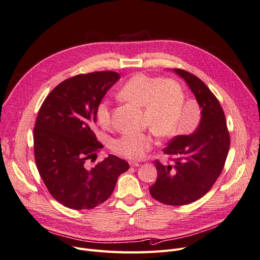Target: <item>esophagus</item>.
<instances>
[{"instance_id": "34e87169", "label": "esophagus", "mask_w": 260, "mask_h": 260, "mask_svg": "<svg viewBox=\"0 0 260 260\" xmlns=\"http://www.w3.org/2000/svg\"><path fill=\"white\" fill-rule=\"evenodd\" d=\"M128 163H129V166H131L132 168H137V167L140 166V163L137 162V161H129Z\"/></svg>"}]
</instances>
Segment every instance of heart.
I'll return each mask as SVG.
<instances>
[{"label":"heart","instance_id":"obj_1","mask_svg":"<svg viewBox=\"0 0 260 260\" xmlns=\"http://www.w3.org/2000/svg\"><path fill=\"white\" fill-rule=\"evenodd\" d=\"M121 98L144 107V123L162 138H170L180 129V117L185 102L178 81L146 74L131 77L119 91ZM95 119L103 128L112 124L109 102L102 100L95 107ZM154 145L151 134L124 133L113 141V151L127 159L142 158Z\"/></svg>","mask_w":260,"mask_h":260}]
</instances>
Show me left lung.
<instances>
[{
    "mask_svg": "<svg viewBox=\"0 0 260 260\" xmlns=\"http://www.w3.org/2000/svg\"><path fill=\"white\" fill-rule=\"evenodd\" d=\"M174 72L195 94L201 119L193 134L176 136L163 148L169 162L154 161L157 180L149 193L163 204L183 206L206 195L220 176L230 149V133L223 109L210 88L184 70L174 68Z\"/></svg>",
    "mask_w": 260,
    "mask_h": 260,
    "instance_id": "1",
    "label": "left lung"
}]
</instances>
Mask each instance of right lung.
Returning a JSON list of instances; mask_svg holds the SVG:
<instances>
[{"label":"right lung","mask_w":260,"mask_h":260,"mask_svg":"<svg viewBox=\"0 0 260 260\" xmlns=\"http://www.w3.org/2000/svg\"><path fill=\"white\" fill-rule=\"evenodd\" d=\"M120 75L94 72L54 87L40 107L34 129L36 166L48 192L64 207L90 210L112 195L128 163L109 155L88 169L103 147L94 134V111Z\"/></svg>","instance_id":"right-lung-1"}]
</instances>
